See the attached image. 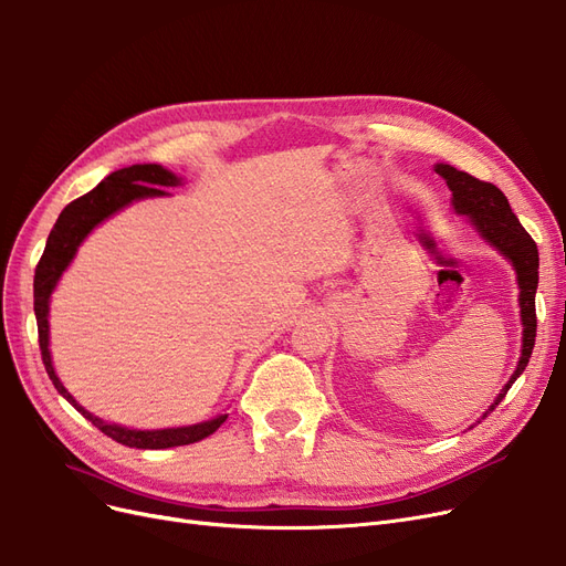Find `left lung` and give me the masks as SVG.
Wrapping results in <instances>:
<instances>
[{"label":"left lung","mask_w":566,"mask_h":566,"mask_svg":"<svg viewBox=\"0 0 566 566\" xmlns=\"http://www.w3.org/2000/svg\"><path fill=\"white\" fill-rule=\"evenodd\" d=\"M434 171L440 174L453 195V209L459 213L470 216L472 226L484 237L486 242L494 244L505 259L513 261L517 270V284H520V313L524 324V338H522V357L517 361L515 374L510 376L505 388L496 397V402L491 405L489 411L499 407L501 399L513 388V382L520 378L524 367L528 364L536 340V286H538V249L517 216L507 205V197L494 186L470 176L465 171H459L449 167V164H437Z\"/></svg>","instance_id":"left-lung-1"}]
</instances>
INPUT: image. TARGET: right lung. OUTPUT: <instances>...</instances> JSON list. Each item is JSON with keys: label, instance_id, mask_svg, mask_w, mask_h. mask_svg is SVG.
<instances>
[{"label": "right lung", "instance_id": "1", "mask_svg": "<svg viewBox=\"0 0 566 566\" xmlns=\"http://www.w3.org/2000/svg\"><path fill=\"white\" fill-rule=\"evenodd\" d=\"M180 180L161 169L159 164H134V167L119 169L115 174L107 176L101 184L77 197L75 202H70L61 216L56 226L49 232L46 249L42 253V259L34 268V315H38V332H40V350H42V361L44 369L51 378L56 390L67 399V402L75 407L84 418H88L103 434L113 437L115 442L124 447H136V449H169V447H184L205 440V437L213 434L218 428L226 423L228 413H221L211 418V421L188 426V428H167V430H129L122 426L105 423L101 418L91 416L86 409H82L72 395L63 388V382L59 380L56 371H53L51 364V353H49V298L51 291L56 286L59 277L63 275V270L70 265L72 256H75L77 247L82 244L84 237L94 230L101 221H105L107 216H113L122 207L132 205L134 199L140 197H159L164 190L159 188H169L178 186Z\"/></svg>", "mask_w": 566, "mask_h": 566}]
</instances>
